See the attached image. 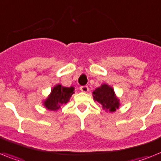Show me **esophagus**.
<instances>
[{
  "mask_svg": "<svg viewBox=\"0 0 161 161\" xmlns=\"http://www.w3.org/2000/svg\"><path fill=\"white\" fill-rule=\"evenodd\" d=\"M80 90L83 92H88V87H87V86H86V85H84V86H82V87H80Z\"/></svg>",
  "mask_w": 161,
  "mask_h": 161,
  "instance_id": "1",
  "label": "esophagus"
}]
</instances>
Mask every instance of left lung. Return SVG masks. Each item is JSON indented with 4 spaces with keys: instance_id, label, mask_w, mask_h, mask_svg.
Returning <instances> with one entry per match:
<instances>
[{
    "instance_id": "left-lung-1",
    "label": "left lung",
    "mask_w": 161,
    "mask_h": 161,
    "mask_svg": "<svg viewBox=\"0 0 161 161\" xmlns=\"http://www.w3.org/2000/svg\"><path fill=\"white\" fill-rule=\"evenodd\" d=\"M92 96L95 101L102 104L103 108L108 112H115L118 109L119 100L115 95L112 87L108 84H103L92 92Z\"/></svg>"
}]
</instances>
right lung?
<instances>
[{
  "mask_svg": "<svg viewBox=\"0 0 161 161\" xmlns=\"http://www.w3.org/2000/svg\"><path fill=\"white\" fill-rule=\"evenodd\" d=\"M74 87H63L60 84L56 85L51 91L49 97L44 101V104L47 109L57 111L63 104L69 102L70 97L74 93Z\"/></svg>",
  "mask_w": 161,
  "mask_h": 161,
  "instance_id": "right-lung-1",
  "label": "right lung"
}]
</instances>
